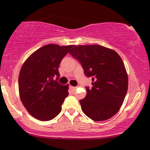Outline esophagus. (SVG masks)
I'll list each match as a JSON object with an SVG mask.
<instances>
[{"label":"esophagus","mask_w":150,"mask_h":150,"mask_svg":"<svg viewBox=\"0 0 150 150\" xmlns=\"http://www.w3.org/2000/svg\"><path fill=\"white\" fill-rule=\"evenodd\" d=\"M70 88H71V89L72 90V91H75V90L76 89V87H74V86H71Z\"/></svg>","instance_id":"obj_1"}]
</instances>
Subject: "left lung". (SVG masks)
<instances>
[{
  "label": "left lung",
  "mask_w": 150,
  "mask_h": 150,
  "mask_svg": "<svg viewBox=\"0 0 150 150\" xmlns=\"http://www.w3.org/2000/svg\"><path fill=\"white\" fill-rule=\"evenodd\" d=\"M77 59L92 87L79 100L83 112L94 121L109 120L118 112L128 91V77L120 55L100 45H78L69 52Z\"/></svg>",
  "instance_id": "8db88e82"
}]
</instances>
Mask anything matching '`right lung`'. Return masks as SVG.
Here are the masks:
<instances>
[{
  "label": "right lung",
  "mask_w": 150,
  "mask_h": 150,
  "mask_svg": "<svg viewBox=\"0 0 150 150\" xmlns=\"http://www.w3.org/2000/svg\"><path fill=\"white\" fill-rule=\"evenodd\" d=\"M74 45L48 44L25 60L18 76V92L24 107L33 117L49 121L59 115L68 95L69 85L59 83V67Z\"/></svg>",
  "instance_id": "add662e5"
}]
</instances>
